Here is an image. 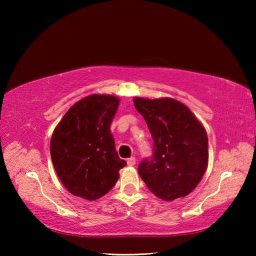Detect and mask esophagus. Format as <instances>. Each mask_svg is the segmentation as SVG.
Listing matches in <instances>:
<instances>
[{
    "label": "esophagus",
    "instance_id": "obj_1",
    "mask_svg": "<svg viewBox=\"0 0 256 256\" xmlns=\"http://www.w3.org/2000/svg\"><path fill=\"white\" fill-rule=\"evenodd\" d=\"M136 158H134V157H131V158H128L126 160V162H128V166H134V164H136Z\"/></svg>",
    "mask_w": 256,
    "mask_h": 256
}]
</instances>
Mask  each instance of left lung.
<instances>
[{
  "label": "left lung",
  "instance_id": "8db88e82",
  "mask_svg": "<svg viewBox=\"0 0 256 256\" xmlns=\"http://www.w3.org/2000/svg\"><path fill=\"white\" fill-rule=\"evenodd\" d=\"M154 138L150 158L138 164V175L154 196L172 201L188 196L208 166V136L184 104L172 98H134Z\"/></svg>",
  "mask_w": 256,
  "mask_h": 256
}]
</instances>
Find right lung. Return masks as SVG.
<instances>
[{
  "label": "right lung",
  "mask_w": 256,
  "mask_h": 256,
  "mask_svg": "<svg viewBox=\"0 0 256 256\" xmlns=\"http://www.w3.org/2000/svg\"><path fill=\"white\" fill-rule=\"evenodd\" d=\"M120 100L92 94L76 102L54 130L50 157L60 182L73 196L96 200L110 192L126 162L115 150L110 123Z\"/></svg>",
  "instance_id": "obj_1"
}]
</instances>
